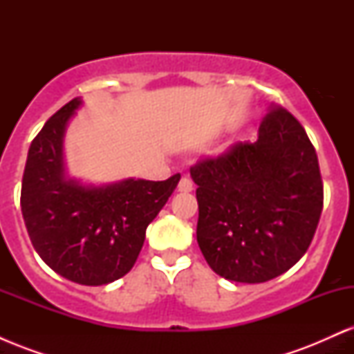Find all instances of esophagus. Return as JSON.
Returning a JSON list of instances; mask_svg holds the SVG:
<instances>
[{"label":"esophagus","mask_w":354,"mask_h":354,"mask_svg":"<svg viewBox=\"0 0 354 354\" xmlns=\"http://www.w3.org/2000/svg\"><path fill=\"white\" fill-rule=\"evenodd\" d=\"M178 191H181V193H189V191H193V181H191L188 176H183L180 183H178Z\"/></svg>","instance_id":"1"}]
</instances>
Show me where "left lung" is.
<instances>
[{
	"label": "left lung",
	"instance_id": "1",
	"mask_svg": "<svg viewBox=\"0 0 354 354\" xmlns=\"http://www.w3.org/2000/svg\"><path fill=\"white\" fill-rule=\"evenodd\" d=\"M196 183V239L214 273L265 283L306 253L323 209L315 146L284 108L263 118L254 143L191 168Z\"/></svg>",
	"mask_w": 354,
	"mask_h": 354
}]
</instances>
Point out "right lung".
Masks as SVG:
<instances>
[{"instance_id": "obj_1", "label": "right lung", "mask_w": 354, "mask_h": 354, "mask_svg": "<svg viewBox=\"0 0 354 354\" xmlns=\"http://www.w3.org/2000/svg\"><path fill=\"white\" fill-rule=\"evenodd\" d=\"M83 100L75 98L43 126L28 151L21 211L36 253L73 283L101 286L131 270L146 228L180 181L121 180L83 185L64 168L66 126Z\"/></svg>"}]
</instances>
